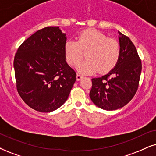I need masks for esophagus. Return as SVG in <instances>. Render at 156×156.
Segmentation results:
<instances>
[{"instance_id":"34e87169","label":"esophagus","mask_w":156,"mask_h":156,"mask_svg":"<svg viewBox=\"0 0 156 156\" xmlns=\"http://www.w3.org/2000/svg\"><path fill=\"white\" fill-rule=\"evenodd\" d=\"M83 76L82 75H80V74H79V73H77V76H76V78H77V80H80V79H81V78H83Z\"/></svg>"}]
</instances>
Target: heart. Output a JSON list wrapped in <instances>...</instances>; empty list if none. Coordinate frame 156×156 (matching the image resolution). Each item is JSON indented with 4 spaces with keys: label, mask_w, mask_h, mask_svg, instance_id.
I'll return each instance as SVG.
<instances>
[{
    "label": "heart",
    "mask_w": 156,
    "mask_h": 156,
    "mask_svg": "<svg viewBox=\"0 0 156 156\" xmlns=\"http://www.w3.org/2000/svg\"><path fill=\"white\" fill-rule=\"evenodd\" d=\"M77 42L68 39L64 45V52L68 62L76 66L84 58L87 60L77 66L79 72L90 74L98 71L106 73L112 70L119 60L121 47L116 39L94 29H85L76 37Z\"/></svg>",
    "instance_id": "1"
}]
</instances>
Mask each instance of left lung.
I'll list each match as a JSON object with an SVG mask.
<instances>
[{"label": "left lung", "mask_w": 156, "mask_h": 156, "mask_svg": "<svg viewBox=\"0 0 156 156\" xmlns=\"http://www.w3.org/2000/svg\"><path fill=\"white\" fill-rule=\"evenodd\" d=\"M119 60L109 73L92 78L90 98L102 109L112 111L123 107L135 95L139 86L142 63L129 37L119 31Z\"/></svg>", "instance_id": "left-lung-1"}]
</instances>
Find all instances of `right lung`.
<instances>
[{"label": "right lung", "instance_id": "1", "mask_svg": "<svg viewBox=\"0 0 156 156\" xmlns=\"http://www.w3.org/2000/svg\"><path fill=\"white\" fill-rule=\"evenodd\" d=\"M66 34L47 27L27 39L13 60L16 88L31 109L51 112L68 99L76 73L66 61Z\"/></svg>", "mask_w": 156, "mask_h": 156}]
</instances>
